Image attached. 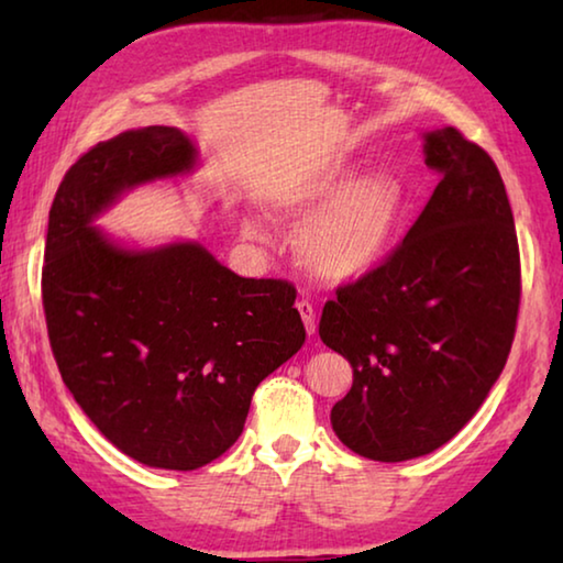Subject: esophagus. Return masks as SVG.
<instances>
[{
    "mask_svg": "<svg viewBox=\"0 0 563 563\" xmlns=\"http://www.w3.org/2000/svg\"><path fill=\"white\" fill-rule=\"evenodd\" d=\"M295 308H298V312H300V318L305 322V330H308V335H312V332L318 330L316 308H312V302L308 298H300L298 302H295Z\"/></svg>",
    "mask_w": 563,
    "mask_h": 563,
    "instance_id": "esophagus-1",
    "label": "esophagus"
}]
</instances>
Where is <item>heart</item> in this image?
I'll use <instances>...</instances> for the list:
<instances>
[{
  "mask_svg": "<svg viewBox=\"0 0 563 563\" xmlns=\"http://www.w3.org/2000/svg\"><path fill=\"white\" fill-rule=\"evenodd\" d=\"M355 176L357 166L332 164L273 203L280 216L313 213L302 225L298 247L308 268L325 280H350L373 271L393 247L407 216V190L395 174ZM243 233L255 238L261 228L245 221Z\"/></svg>",
  "mask_w": 563,
  "mask_h": 563,
  "instance_id": "obj_1",
  "label": "heart"
}]
</instances>
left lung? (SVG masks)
<instances>
[{
  "mask_svg": "<svg viewBox=\"0 0 563 563\" xmlns=\"http://www.w3.org/2000/svg\"><path fill=\"white\" fill-rule=\"evenodd\" d=\"M434 194L383 265L340 285L320 338L352 365L332 407L340 442L375 462L440 450L507 365L521 265L507 188L492 156L454 126L424 133Z\"/></svg>",
  "mask_w": 563,
  "mask_h": 563,
  "instance_id": "obj_1",
  "label": "left lung"
}]
</instances>
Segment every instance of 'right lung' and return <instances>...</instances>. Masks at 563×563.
Masks as SVG:
<instances>
[{"label":"right lung","mask_w":563,"mask_h":563,"mask_svg":"<svg viewBox=\"0 0 563 563\" xmlns=\"http://www.w3.org/2000/svg\"><path fill=\"white\" fill-rule=\"evenodd\" d=\"M196 156L174 126L89 148L54 196L42 268L64 385L123 454L178 472L241 437L255 387L305 342L288 280L241 278L201 243L129 251L91 225L123 190L188 174Z\"/></svg>","instance_id":"1"}]
</instances>
